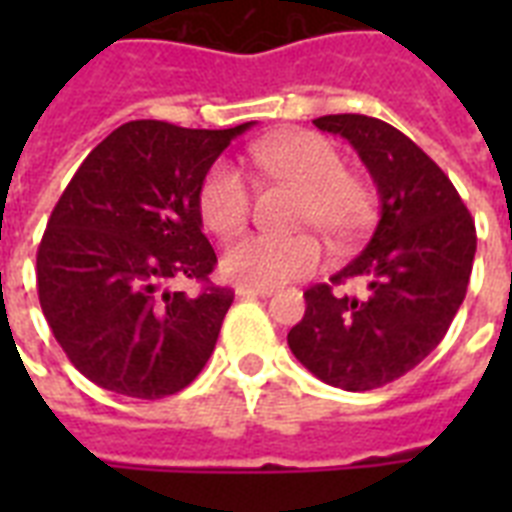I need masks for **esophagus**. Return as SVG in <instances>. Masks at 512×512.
Masks as SVG:
<instances>
[{"mask_svg": "<svg viewBox=\"0 0 512 512\" xmlns=\"http://www.w3.org/2000/svg\"><path fill=\"white\" fill-rule=\"evenodd\" d=\"M276 289L271 287H247V284H239L236 287V295L239 297H271Z\"/></svg>", "mask_w": 512, "mask_h": 512, "instance_id": "esophagus-1", "label": "esophagus"}]
</instances>
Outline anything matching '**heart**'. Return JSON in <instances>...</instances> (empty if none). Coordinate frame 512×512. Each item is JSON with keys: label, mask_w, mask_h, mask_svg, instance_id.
Segmentation results:
<instances>
[{"label": "heart", "mask_w": 512, "mask_h": 512, "mask_svg": "<svg viewBox=\"0 0 512 512\" xmlns=\"http://www.w3.org/2000/svg\"><path fill=\"white\" fill-rule=\"evenodd\" d=\"M252 159L273 180L300 193L297 228L324 233L332 247H350L372 223L374 196L361 177L345 172L340 148L316 132H287L252 148ZM252 193L231 164L217 162L201 180L199 212L217 236L239 233L249 220ZM321 265V244L311 233L276 239L247 236L225 249L223 271L247 287H281Z\"/></svg>", "instance_id": "obj_1"}]
</instances>
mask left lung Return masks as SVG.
I'll list each match as a JSON object with an SVG mask.
<instances>
[{
	"label": "left lung",
	"mask_w": 512,
	"mask_h": 512,
	"mask_svg": "<svg viewBox=\"0 0 512 512\" xmlns=\"http://www.w3.org/2000/svg\"><path fill=\"white\" fill-rule=\"evenodd\" d=\"M313 124L356 148L380 193V223L364 252L332 276V284L364 279L366 295L316 284L287 342L327 385L382 388L444 340L468 292L476 223L444 170L388 122L329 114Z\"/></svg>",
	"instance_id": "left-lung-1"
}]
</instances>
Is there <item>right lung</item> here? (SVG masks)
<instances>
[{
  "mask_svg": "<svg viewBox=\"0 0 512 512\" xmlns=\"http://www.w3.org/2000/svg\"><path fill=\"white\" fill-rule=\"evenodd\" d=\"M252 124H122L92 148L52 209L36 252L39 303L68 361L100 388L172 396L212 356L233 292L209 284L217 255L201 233L199 188ZM183 278L205 289H169Z\"/></svg>",
  "mask_w": 512,
  "mask_h": 512,
  "instance_id": "right-lung-1",
  "label": "right lung"
}]
</instances>
